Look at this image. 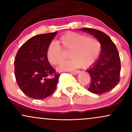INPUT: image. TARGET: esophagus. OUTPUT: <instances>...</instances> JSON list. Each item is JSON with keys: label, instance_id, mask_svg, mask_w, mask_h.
Returning a JSON list of instances; mask_svg holds the SVG:
<instances>
[{"label": "esophagus", "instance_id": "esophagus-1", "mask_svg": "<svg viewBox=\"0 0 132 132\" xmlns=\"http://www.w3.org/2000/svg\"><path fill=\"white\" fill-rule=\"evenodd\" d=\"M71 73L72 74V75H76L79 73V71H71Z\"/></svg>", "mask_w": 132, "mask_h": 132}]
</instances>
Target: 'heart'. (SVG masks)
Returning a JSON list of instances; mask_svg holds the SVG:
<instances>
[{"label": "heart", "mask_w": 132, "mask_h": 132, "mask_svg": "<svg viewBox=\"0 0 132 132\" xmlns=\"http://www.w3.org/2000/svg\"><path fill=\"white\" fill-rule=\"evenodd\" d=\"M56 43L64 50L70 51L68 57L71 59L60 65V71L72 70L82 65L84 67L90 66L97 58L101 51V44L96 38L72 31L62 35ZM58 45L51 43L47 48V59L53 65L59 64L63 59Z\"/></svg>", "instance_id": "obj_1"}]
</instances>
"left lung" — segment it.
I'll return each instance as SVG.
<instances>
[{"instance_id":"1","label":"left lung","mask_w":132,"mask_h":132,"mask_svg":"<svg viewBox=\"0 0 132 132\" xmlns=\"http://www.w3.org/2000/svg\"><path fill=\"white\" fill-rule=\"evenodd\" d=\"M89 33L101 43V53L97 60L86 70L91 78L89 91L96 94L108 92L120 81V60L117 47L105 33L92 28L79 29Z\"/></svg>"}]
</instances>
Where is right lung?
I'll return each instance as SVG.
<instances>
[{
  "mask_svg": "<svg viewBox=\"0 0 132 132\" xmlns=\"http://www.w3.org/2000/svg\"><path fill=\"white\" fill-rule=\"evenodd\" d=\"M56 34L55 31L30 38L20 48L15 57L16 82L30 98L45 99L52 94L56 87L60 75L56 73L46 56L48 45Z\"/></svg>",
  "mask_w": 132,
  "mask_h": 132,
  "instance_id": "obj_1",
  "label": "right lung"
}]
</instances>
